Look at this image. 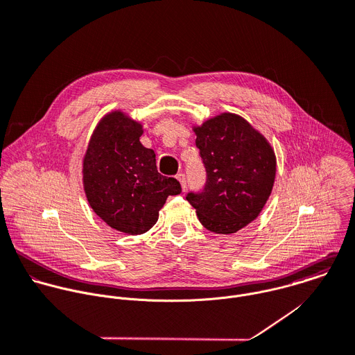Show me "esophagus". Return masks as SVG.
Segmentation results:
<instances>
[{"label": "esophagus", "instance_id": "obj_1", "mask_svg": "<svg viewBox=\"0 0 355 355\" xmlns=\"http://www.w3.org/2000/svg\"><path fill=\"white\" fill-rule=\"evenodd\" d=\"M177 180H178V182H180L181 188L185 191V188H187V178H185V174H182V173L177 174Z\"/></svg>", "mask_w": 355, "mask_h": 355}]
</instances>
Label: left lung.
Returning a JSON list of instances; mask_svg holds the SVG:
<instances>
[{
  "instance_id": "left-lung-1",
  "label": "left lung",
  "mask_w": 355,
  "mask_h": 355,
  "mask_svg": "<svg viewBox=\"0 0 355 355\" xmlns=\"http://www.w3.org/2000/svg\"><path fill=\"white\" fill-rule=\"evenodd\" d=\"M206 168L202 192L187 200L199 221L216 234H235L266 206L277 174V157L263 134L243 117L221 113L193 127Z\"/></svg>"
}]
</instances>
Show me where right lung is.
I'll return each instance as SVG.
<instances>
[{
	"mask_svg": "<svg viewBox=\"0 0 355 355\" xmlns=\"http://www.w3.org/2000/svg\"><path fill=\"white\" fill-rule=\"evenodd\" d=\"M142 124L120 110L107 113L91 135L83 160V184L92 210L110 228L139 235L159 218L175 178L157 171L156 155L139 142Z\"/></svg>",
	"mask_w": 355,
	"mask_h": 355,
	"instance_id": "1",
	"label": "right lung"
}]
</instances>
